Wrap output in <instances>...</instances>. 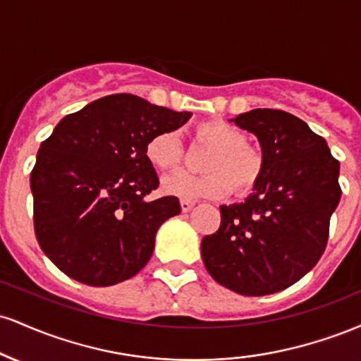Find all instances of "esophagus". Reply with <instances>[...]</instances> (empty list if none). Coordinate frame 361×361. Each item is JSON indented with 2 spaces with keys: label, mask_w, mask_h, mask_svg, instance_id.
I'll return each instance as SVG.
<instances>
[{
  "label": "esophagus",
  "mask_w": 361,
  "mask_h": 361,
  "mask_svg": "<svg viewBox=\"0 0 361 361\" xmlns=\"http://www.w3.org/2000/svg\"><path fill=\"white\" fill-rule=\"evenodd\" d=\"M195 204H197V202H195V200H181L180 202L181 210H183V212H190V210H192L193 207H195Z\"/></svg>",
  "instance_id": "1"
}]
</instances>
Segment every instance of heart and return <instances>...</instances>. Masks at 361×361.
I'll return each mask as SVG.
<instances>
[{
	"instance_id": "obj_1",
	"label": "heart",
	"mask_w": 361,
	"mask_h": 361,
	"mask_svg": "<svg viewBox=\"0 0 361 361\" xmlns=\"http://www.w3.org/2000/svg\"><path fill=\"white\" fill-rule=\"evenodd\" d=\"M193 135L210 147L202 163L207 173L190 175L180 171L164 178V193L183 200L221 198L231 188L244 195L258 186L264 171V157L259 149L246 144V135L238 127L224 120H204L193 127ZM144 156L156 171H175L183 161V144L175 130H159L147 139Z\"/></svg>"
}]
</instances>
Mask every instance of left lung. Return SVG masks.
I'll return each mask as SVG.
<instances>
[{
  "label": "left lung",
  "instance_id": "1",
  "mask_svg": "<svg viewBox=\"0 0 361 361\" xmlns=\"http://www.w3.org/2000/svg\"><path fill=\"white\" fill-rule=\"evenodd\" d=\"M234 123L258 137L264 171L244 204L221 207V227L202 239L210 276L235 293L270 295L321 259L341 198L339 161L304 120L256 109Z\"/></svg>",
  "mask_w": 361,
  "mask_h": 361
}]
</instances>
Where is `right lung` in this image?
<instances>
[{
	"instance_id": "right-lung-1",
	"label": "right lung",
	"mask_w": 361,
	"mask_h": 361,
	"mask_svg": "<svg viewBox=\"0 0 361 361\" xmlns=\"http://www.w3.org/2000/svg\"><path fill=\"white\" fill-rule=\"evenodd\" d=\"M190 115L135 94H109L66 115L40 144L30 173L34 229L69 279L110 287L146 267L157 227L181 207L176 197L146 200L159 180L144 147Z\"/></svg>"
}]
</instances>
